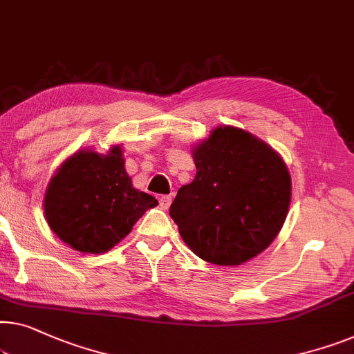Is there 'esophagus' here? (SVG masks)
I'll return each instance as SVG.
<instances>
[{"mask_svg":"<svg viewBox=\"0 0 354 354\" xmlns=\"http://www.w3.org/2000/svg\"><path fill=\"white\" fill-rule=\"evenodd\" d=\"M171 203H172L171 194H165V196L160 198V206L161 209H165V211H167L169 206H171Z\"/></svg>","mask_w":354,"mask_h":354,"instance_id":"34e87169","label":"esophagus"}]
</instances>
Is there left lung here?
Wrapping results in <instances>:
<instances>
[{"mask_svg": "<svg viewBox=\"0 0 354 354\" xmlns=\"http://www.w3.org/2000/svg\"><path fill=\"white\" fill-rule=\"evenodd\" d=\"M196 176L171 204V217L199 259L241 265L268 248L289 212L292 180L281 155L234 126H218L192 150Z\"/></svg>", "mask_w": 354, "mask_h": 354, "instance_id": "left-lung-1", "label": "left lung"}]
</instances>
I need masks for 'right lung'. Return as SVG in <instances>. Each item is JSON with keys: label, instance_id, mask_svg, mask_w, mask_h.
<instances>
[{"label": "right lung", "instance_id": "1", "mask_svg": "<svg viewBox=\"0 0 354 354\" xmlns=\"http://www.w3.org/2000/svg\"><path fill=\"white\" fill-rule=\"evenodd\" d=\"M151 194L134 188L120 145L106 155L91 148L60 165L44 193V215L50 230L83 254H104L131 233L148 209Z\"/></svg>", "mask_w": 354, "mask_h": 354}]
</instances>
